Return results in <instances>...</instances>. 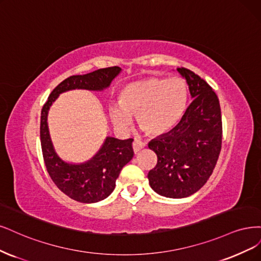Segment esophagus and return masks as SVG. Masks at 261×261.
I'll use <instances>...</instances> for the list:
<instances>
[{"instance_id":"1","label":"esophagus","mask_w":261,"mask_h":261,"mask_svg":"<svg viewBox=\"0 0 261 261\" xmlns=\"http://www.w3.org/2000/svg\"><path fill=\"white\" fill-rule=\"evenodd\" d=\"M143 148H145V143L142 141L138 140V139H135L133 141V150H134V153L137 154L139 151H141Z\"/></svg>"}]
</instances>
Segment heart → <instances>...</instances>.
<instances>
[{"label": "heart", "mask_w": 261, "mask_h": 261, "mask_svg": "<svg viewBox=\"0 0 261 261\" xmlns=\"http://www.w3.org/2000/svg\"><path fill=\"white\" fill-rule=\"evenodd\" d=\"M188 103V86L181 79L149 77L125 86L119 95V106L110 108L116 127L127 129L132 116L152 136L172 130L184 116Z\"/></svg>", "instance_id": "heart-1"}]
</instances>
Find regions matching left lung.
<instances>
[{
    "mask_svg": "<svg viewBox=\"0 0 261 261\" xmlns=\"http://www.w3.org/2000/svg\"><path fill=\"white\" fill-rule=\"evenodd\" d=\"M177 71L186 79L193 101L172 130L149 142L158 163L148 179L158 194L182 199L199 191L216 166L222 122L218 97L213 88L191 70L178 68Z\"/></svg>",
    "mask_w": 261,
    "mask_h": 261,
    "instance_id": "obj_1",
    "label": "left lung"
}]
</instances>
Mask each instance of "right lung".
Returning <instances> with one entry per match:
<instances>
[{"instance_id":"add662e5","label":"right lung","mask_w":261,"mask_h":261,"mask_svg":"<svg viewBox=\"0 0 261 261\" xmlns=\"http://www.w3.org/2000/svg\"><path fill=\"white\" fill-rule=\"evenodd\" d=\"M121 71L120 67H110L64 80L54 88L41 112L40 136L45 166L59 190L81 203L99 202L112 193L122 168L134 156L133 139L107 137L91 160L80 164L67 163L56 153L51 142L47 124L48 110L61 93L72 89L103 91Z\"/></svg>"}]
</instances>
